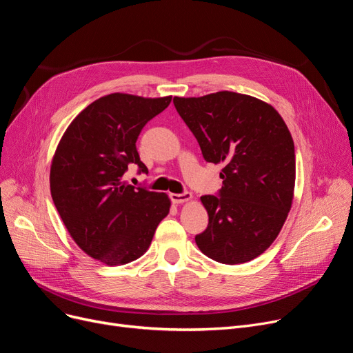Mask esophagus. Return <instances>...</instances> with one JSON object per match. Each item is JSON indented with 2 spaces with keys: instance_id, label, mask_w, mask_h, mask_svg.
Masks as SVG:
<instances>
[{
  "instance_id": "obj_1",
  "label": "esophagus",
  "mask_w": 353,
  "mask_h": 353,
  "mask_svg": "<svg viewBox=\"0 0 353 353\" xmlns=\"http://www.w3.org/2000/svg\"><path fill=\"white\" fill-rule=\"evenodd\" d=\"M170 199L173 203H185L192 199V193L190 192H185V193H170Z\"/></svg>"
}]
</instances>
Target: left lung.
<instances>
[{
  "label": "left lung",
  "instance_id": "left-lung-1",
  "mask_svg": "<svg viewBox=\"0 0 353 353\" xmlns=\"http://www.w3.org/2000/svg\"><path fill=\"white\" fill-rule=\"evenodd\" d=\"M173 103L203 159L223 164L219 196L201 197L209 225L197 247L222 264L248 263L279 236L293 203L296 154L285 122L270 103L229 90Z\"/></svg>",
  "mask_w": 353,
  "mask_h": 353
}]
</instances>
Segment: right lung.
Segmentation results:
<instances>
[{
	"mask_svg": "<svg viewBox=\"0 0 353 353\" xmlns=\"http://www.w3.org/2000/svg\"><path fill=\"white\" fill-rule=\"evenodd\" d=\"M170 102L172 97L105 95L70 122L56 148L53 203L78 247L106 265L140 258L170 210L165 193L122 180L130 165L148 173L135 143L147 122Z\"/></svg>",
	"mask_w": 353,
	"mask_h": 353,
	"instance_id": "1",
	"label": "right lung"
}]
</instances>
